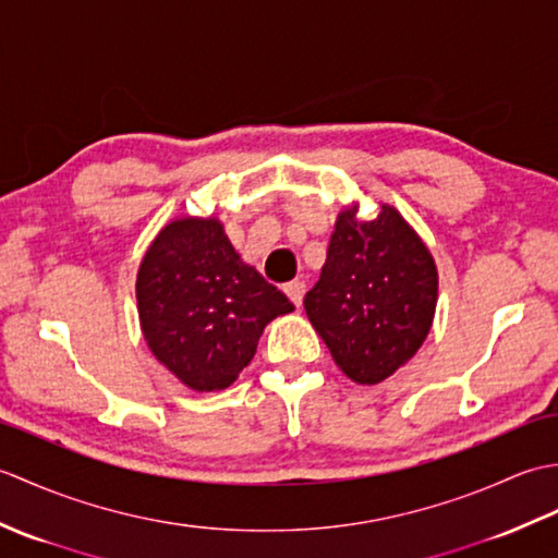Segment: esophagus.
Segmentation results:
<instances>
[{"instance_id":"34e87169","label":"esophagus","mask_w":558,"mask_h":558,"mask_svg":"<svg viewBox=\"0 0 558 558\" xmlns=\"http://www.w3.org/2000/svg\"><path fill=\"white\" fill-rule=\"evenodd\" d=\"M282 290H286V294L294 306H302V300H304V282L302 280H292Z\"/></svg>"}]
</instances>
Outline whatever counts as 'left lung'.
<instances>
[{"mask_svg": "<svg viewBox=\"0 0 558 558\" xmlns=\"http://www.w3.org/2000/svg\"><path fill=\"white\" fill-rule=\"evenodd\" d=\"M354 213L352 206L338 216L304 310L342 374L374 386L422 348L434 322L438 272L429 248L393 206L381 204L374 220Z\"/></svg>", "mask_w": 558, "mask_h": 558, "instance_id": "obj_1", "label": "left lung"}]
</instances>
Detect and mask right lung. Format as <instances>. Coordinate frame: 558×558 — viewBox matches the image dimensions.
<instances>
[{
  "label": "right lung",
  "mask_w": 558,
  "mask_h": 558,
  "mask_svg": "<svg viewBox=\"0 0 558 558\" xmlns=\"http://www.w3.org/2000/svg\"><path fill=\"white\" fill-rule=\"evenodd\" d=\"M136 302L150 352L198 393L234 384L266 324L294 310L244 264L218 218L165 225L141 260Z\"/></svg>",
  "instance_id": "1"
}]
</instances>
